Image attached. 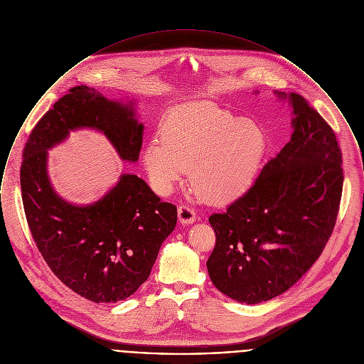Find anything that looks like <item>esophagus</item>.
Listing matches in <instances>:
<instances>
[{
  "mask_svg": "<svg viewBox=\"0 0 364 364\" xmlns=\"http://www.w3.org/2000/svg\"><path fill=\"white\" fill-rule=\"evenodd\" d=\"M177 214H178V220H180L181 223H184V225L194 223V222H196V219H197V215H196L194 210H193V208H190V207H187V205H181V207H178Z\"/></svg>",
  "mask_w": 364,
  "mask_h": 364,
  "instance_id": "obj_1",
  "label": "esophagus"
}]
</instances>
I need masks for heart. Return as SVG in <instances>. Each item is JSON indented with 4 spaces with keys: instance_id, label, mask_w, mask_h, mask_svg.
Returning a JSON list of instances; mask_svg holds the SVG:
<instances>
[{
    "instance_id": "obj_1",
    "label": "heart",
    "mask_w": 364,
    "mask_h": 364,
    "mask_svg": "<svg viewBox=\"0 0 364 364\" xmlns=\"http://www.w3.org/2000/svg\"><path fill=\"white\" fill-rule=\"evenodd\" d=\"M267 141L262 127L215 104H194L168 112L160 139L144 150V164L159 194H168L187 173L210 203L226 204L255 183Z\"/></svg>"
}]
</instances>
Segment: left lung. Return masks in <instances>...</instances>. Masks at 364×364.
I'll return each mask as SVG.
<instances>
[{
    "instance_id": "obj_1",
    "label": "left lung",
    "mask_w": 364,
    "mask_h": 364,
    "mask_svg": "<svg viewBox=\"0 0 364 364\" xmlns=\"http://www.w3.org/2000/svg\"><path fill=\"white\" fill-rule=\"evenodd\" d=\"M274 94L292 109L289 144L242 197L210 217L217 236L210 279L242 304L269 301L309 270L333 230L342 197V151L332 128L302 95Z\"/></svg>"
}]
</instances>
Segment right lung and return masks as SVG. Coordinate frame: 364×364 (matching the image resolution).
<instances>
[{"mask_svg": "<svg viewBox=\"0 0 364 364\" xmlns=\"http://www.w3.org/2000/svg\"><path fill=\"white\" fill-rule=\"evenodd\" d=\"M136 107L134 100H108L87 85L73 87L41 118L22 154V203L36 246L63 284L97 304L127 299L145 283L176 228L177 208L131 173L121 174L100 200L73 204L52 186L49 150L70 132L92 129L121 160L136 163L145 128Z\"/></svg>", "mask_w": 364, "mask_h": 364, "instance_id": "obj_1", "label": "right lung"}]
</instances>
